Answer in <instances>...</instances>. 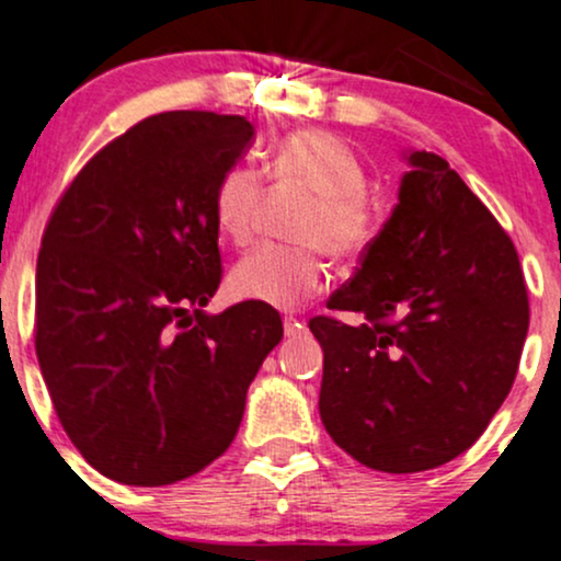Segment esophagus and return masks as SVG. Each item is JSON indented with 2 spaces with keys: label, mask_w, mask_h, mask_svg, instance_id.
<instances>
[{
  "label": "esophagus",
  "mask_w": 561,
  "mask_h": 561,
  "mask_svg": "<svg viewBox=\"0 0 561 561\" xmlns=\"http://www.w3.org/2000/svg\"><path fill=\"white\" fill-rule=\"evenodd\" d=\"M302 330H306V327H302L300 319H293V317L285 319V334H287V337H295V334H300Z\"/></svg>",
  "instance_id": "obj_1"
}]
</instances>
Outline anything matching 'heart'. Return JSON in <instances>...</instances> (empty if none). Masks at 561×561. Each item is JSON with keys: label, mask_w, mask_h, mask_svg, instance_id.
Listing matches in <instances>:
<instances>
[{"label": "heart", "mask_w": 561, "mask_h": 561, "mask_svg": "<svg viewBox=\"0 0 561 561\" xmlns=\"http://www.w3.org/2000/svg\"><path fill=\"white\" fill-rule=\"evenodd\" d=\"M272 171L313 192L295 234L302 244L263 242L244 253L229 274L234 298L298 308L327 279L321 248L332 259L358 255L375 240L377 214L366 197V165L347 141L327 131H295L276 145ZM263 192L261 173L237 163L221 173L214 192L216 227L231 242L248 240Z\"/></svg>", "instance_id": "b5f03b06"}]
</instances>
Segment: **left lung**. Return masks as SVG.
I'll return each instance as SVG.
<instances>
[{
  "instance_id": "left-lung-1",
  "label": "left lung",
  "mask_w": 561,
  "mask_h": 561,
  "mask_svg": "<svg viewBox=\"0 0 561 561\" xmlns=\"http://www.w3.org/2000/svg\"><path fill=\"white\" fill-rule=\"evenodd\" d=\"M403 160L396 208L327 302L366 324L308 321L324 351L327 433L392 474L446 465L485 433L530 324L517 250L491 210L435 152Z\"/></svg>"
}]
</instances>
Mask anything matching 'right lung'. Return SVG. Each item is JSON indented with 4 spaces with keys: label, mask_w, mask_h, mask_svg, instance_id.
Instances as JSON below:
<instances>
[{
    "label": "right lung",
    "mask_w": 561,
    "mask_h": 561,
    "mask_svg": "<svg viewBox=\"0 0 561 561\" xmlns=\"http://www.w3.org/2000/svg\"><path fill=\"white\" fill-rule=\"evenodd\" d=\"M255 139L242 115H150L102 147L57 203L36 263V356L96 472L158 488L218 459L282 319L221 282L214 192Z\"/></svg>",
    "instance_id": "add662e5"
}]
</instances>
